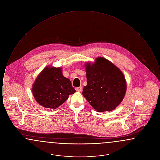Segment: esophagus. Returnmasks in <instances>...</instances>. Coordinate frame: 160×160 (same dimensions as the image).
Returning a JSON list of instances; mask_svg holds the SVG:
<instances>
[{
    "mask_svg": "<svg viewBox=\"0 0 160 160\" xmlns=\"http://www.w3.org/2000/svg\"><path fill=\"white\" fill-rule=\"evenodd\" d=\"M76 90L77 91L79 92H80L82 91V86H80V87H77L76 88Z\"/></svg>",
    "mask_w": 160,
    "mask_h": 160,
    "instance_id": "1",
    "label": "esophagus"
}]
</instances>
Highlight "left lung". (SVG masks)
<instances>
[{
    "label": "left lung",
    "instance_id": "left-lung-1",
    "mask_svg": "<svg viewBox=\"0 0 160 160\" xmlns=\"http://www.w3.org/2000/svg\"><path fill=\"white\" fill-rule=\"evenodd\" d=\"M88 84L82 94L98 112H110L122 102L127 90L121 71L106 59L99 57L85 64Z\"/></svg>",
    "mask_w": 160,
    "mask_h": 160
}]
</instances>
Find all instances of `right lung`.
Segmentation results:
<instances>
[{
	"label": "right lung",
	"instance_id": "right-lung-1",
	"mask_svg": "<svg viewBox=\"0 0 160 160\" xmlns=\"http://www.w3.org/2000/svg\"><path fill=\"white\" fill-rule=\"evenodd\" d=\"M76 92L68 78L63 76L61 68L47 67L33 84L32 93L37 102L47 108H57L69 95Z\"/></svg>",
	"mask_w": 160,
	"mask_h": 160
}]
</instances>
